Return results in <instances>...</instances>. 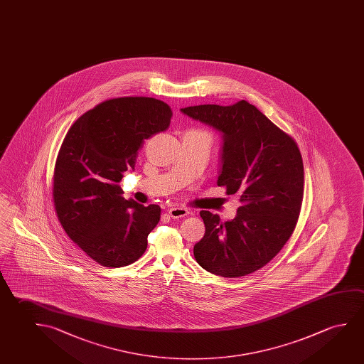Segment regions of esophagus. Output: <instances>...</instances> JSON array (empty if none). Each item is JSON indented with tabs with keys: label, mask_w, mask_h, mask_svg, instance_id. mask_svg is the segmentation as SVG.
Segmentation results:
<instances>
[{
	"label": "esophagus",
	"mask_w": 364,
	"mask_h": 364,
	"mask_svg": "<svg viewBox=\"0 0 364 364\" xmlns=\"http://www.w3.org/2000/svg\"><path fill=\"white\" fill-rule=\"evenodd\" d=\"M168 214L173 219L183 218V217L189 214V210L186 208L173 207L168 209Z\"/></svg>",
	"instance_id": "1"
}]
</instances>
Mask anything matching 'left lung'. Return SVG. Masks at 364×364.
<instances>
[{"instance_id": "8db88e82", "label": "left lung", "mask_w": 364, "mask_h": 364, "mask_svg": "<svg viewBox=\"0 0 364 364\" xmlns=\"http://www.w3.org/2000/svg\"><path fill=\"white\" fill-rule=\"evenodd\" d=\"M180 111L220 134L217 184L227 194L237 193L242 203L232 220L200 212L205 235L194 246L196 262L223 277L252 274L281 251L295 230L304 196L296 142L245 100Z\"/></svg>"}]
</instances>
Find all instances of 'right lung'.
<instances>
[{"label": "right lung", "mask_w": 364, "mask_h": 364, "mask_svg": "<svg viewBox=\"0 0 364 364\" xmlns=\"http://www.w3.org/2000/svg\"><path fill=\"white\" fill-rule=\"evenodd\" d=\"M173 112L149 97H123L84 113L63 141L54 170L56 215L69 238L106 267L134 263L161 209L126 200L118 183L134 171L145 139L168 129Z\"/></svg>", "instance_id": "1"}]
</instances>
